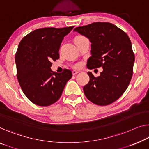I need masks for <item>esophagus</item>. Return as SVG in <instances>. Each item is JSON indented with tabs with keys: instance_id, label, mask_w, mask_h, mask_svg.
<instances>
[{
	"instance_id": "34e87169",
	"label": "esophagus",
	"mask_w": 149,
	"mask_h": 149,
	"mask_svg": "<svg viewBox=\"0 0 149 149\" xmlns=\"http://www.w3.org/2000/svg\"><path fill=\"white\" fill-rule=\"evenodd\" d=\"M79 73V72H77V71H75V70H74L72 72V74L73 75H75L76 74H77Z\"/></svg>"
}]
</instances>
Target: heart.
Returning <instances> with one entry per match:
<instances>
[{
  "label": "heart",
  "mask_w": 149,
  "mask_h": 149,
  "mask_svg": "<svg viewBox=\"0 0 149 149\" xmlns=\"http://www.w3.org/2000/svg\"><path fill=\"white\" fill-rule=\"evenodd\" d=\"M85 37H83V36H78L76 37V39H75V40H78V39H84ZM79 66H80V64H76V65H75V68H79Z\"/></svg>",
  "instance_id": "1"
}]
</instances>
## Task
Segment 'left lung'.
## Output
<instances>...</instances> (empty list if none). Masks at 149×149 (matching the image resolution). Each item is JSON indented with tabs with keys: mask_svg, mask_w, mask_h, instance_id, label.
<instances>
[{
	"mask_svg": "<svg viewBox=\"0 0 149 149\" xmlns=\"http://www.w3.org/2000/svg\"><path fill=\"white\" fill-rule=\"evenodd\" d=\"M74 31L87 37L91 43L92 56L87 68H103L97 77L88 73L90 81L84 87V94L97 105L112 104L125 92L132 76L134 55L129 37L110 23L97 22L75 28Z\"/></svg>",
	"mask_w": 149,
	"mask_h": 149,
	"instance_id": "left-lung-1",
	"label": "left lung"
}]
</instances>
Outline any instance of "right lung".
<instances>
[{
	"mask_svg": "<svg viewBox=\"0 0 149 149\" xmlns=\"http://www.w3.org/2000/svg\"><path fill=\"white\" fill-rule=\"evenodd\" d=\"M73 28L38 29L19 43L15 55L17 79L25 96L36 105L47 106L56 102L72 78L69 70L53 72L51 61L59 58L61 42Z\"/></svg>",
	"mask_w": 149,
	"mask_h": 149,
	"instance_id": "right-lung-1",
	"label": "right lung"
}]
</instances>
